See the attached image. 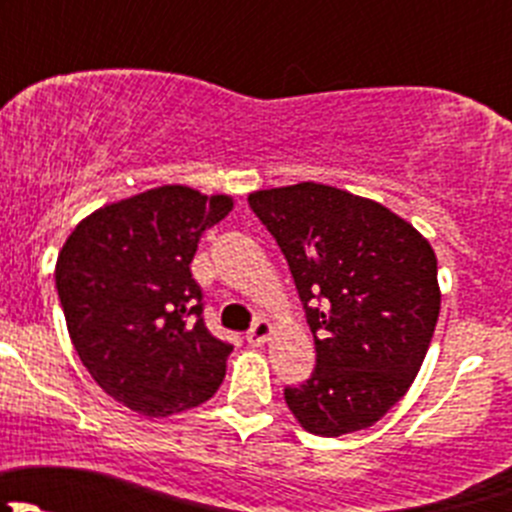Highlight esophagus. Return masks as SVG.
Segmentation results:
<instances>
[{
    "label": "esophagus",
    "instance_id": "esophagus-1",
    "mask_svg": "<svg viewBox=\"0 0 512 512\" xmlns=\"http://www.w3.org/2000/svg\"><path fill=\"white\" fill-rule=\"evenodd\" d=\"M270 337H272V324L267 322V319H257V322L250 327V332H247V342H250L252 347H260V344H265Z\"/></svg>",
    "mask_w": 512,
    "mask_h": 512
}]
</instances>
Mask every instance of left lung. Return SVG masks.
Instances as JSON below:
<instances>
[{
    "instance_id": "1",
    "label": "left lung",
    "mask_w": 512,
    "mask_h": 512,
    "mask_svg": "<svg viewBox=\"0 0 512 512\" xmlns=\"http://www.w3.org/2000/svg\"><path fill=\"white\" fill-rule=\"evenodd\" d=\"M285 255L314 334L317 366L287 386L294 418L317 436L379 421L409 391L441 309L436 255L374 200L319 183L247 198Z\"/></svg>"
}]
</instances>
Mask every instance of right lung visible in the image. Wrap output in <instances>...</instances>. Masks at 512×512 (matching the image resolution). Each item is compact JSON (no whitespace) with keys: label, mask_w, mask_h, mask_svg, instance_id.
Returning a JSON list of instances; mask_svg holds the SVG:
<instances>
[{"label":"right lung","mask_w":512,"mask_h":512,"mask_svg":"<svg viewBox=\"0 0 512 512\" xmlns=\"http://www.w3.org/2000/svg\"><path fill=\"white\" fill-rule=\"evenodd\" d=\"M230 210L227 195L163 185L96 210L61 247L56 292L76 354L136 414H180L223 384L232 347L205 327L190 262Z\"/></svg>","instance_id":"right-lung-1"}]
</instances>
